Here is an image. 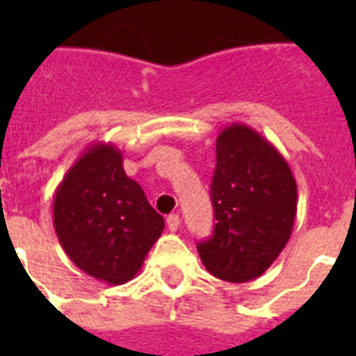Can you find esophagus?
Returning <instances> with one entry per match:
<instances>
[{
	"instance_id": "1",
	"label": "esophagus",
	"mask_w": 356,
	"mask_h": 356,
	"mask_svg": "<svg viewBox=\"0 0 356 356\" xmlns=\"http://www.w3.org/2000/svg\"><path fill=\"white\" fill-rule=\"evenodd\" d=\"M165 223H168V229H170L171 232H175L181 227V217L177 216V213H171L168 219H165Z\"/></svg>"
}]
</instances>
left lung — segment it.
I'll list each match as a JSON object with an SVG mask.
<instances>
[{"mask_svg":"<svg viewBox=\"0 0 356 356\" xmlns=\"http://www.w3.org/2000/svg\"><path fill=\"white\" fill-rule=\"evenodd\" d=\"M211 179L213 236L198 244L209 273L227 282L261 276L288 244L298 185L284 156L246 124H231L216 143Z\"/></svg>","mask_w":356,"mask_h":356,"instance_id":"1","label":"left lung"}]
</instances>
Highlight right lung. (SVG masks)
Segmentation results:
<instances>
[{"label": "right lung", "instance_id": "1", "mask_svg": "<svg viewBox=\"0 0 356 356\" xmlns=\"http://www.w3.org/2000/svg\"><path fill=\"white\" fill-rule=\"evenodd\" d=\"M53 225L76 267L118 286L139 273L162 234L163 217L125 175L122 152L112 143H95L57 186Z\"/></svg>", "mask_w": 356, "mask_h": 356}]
</instances>
